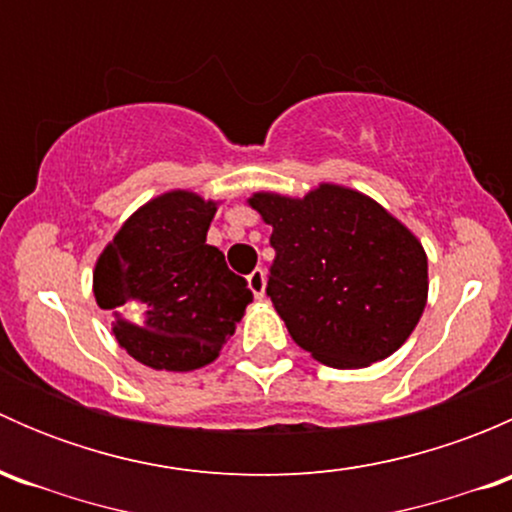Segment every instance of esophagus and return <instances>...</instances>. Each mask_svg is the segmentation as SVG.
<instances>
[{
	"instance_id": "34e87169",
	"label": "esophagus",
	"mask_w": 512,
	"mask_h": 512,
	"mask_svg": "<svg viewBox=\"0 0 512 512\" xmlns=\"http://www.w3.org/2000/svg\"><path fill=\"white\" fill-rule=\"evenodd\" d=\"M247 285H250L252 294H255L257 299L265 294V272H262V267H257V270H252L250 275H247Z\"/></svg>"
}]
</instances>
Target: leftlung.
I'll return each instance as SVG.
<instances>
[{
	"mask_svg": "<svg viewBox=\"0 0 512 512\" xmlns=\"http://www.w3.org/2000/svg\"><path fill=\"white\" fill-rule=\"evenodd\" d=\"M250 205L272 225L267 297L304 352L361 369L409 339L426 307V252L379 203L319 185L302 200L257 193Z\"/></svg>",
	"mask_w": 512,
	"mask_h": 512,
	"instance_id": "8db88e82",
	"label": "left lung"
}]
</instances>
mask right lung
<instances>
[{
  "mask_svg": "<svg viewBox=\"0 0 512 512\" xmlns=\"http://www.w3.org/2000/svg\"><path fill=\"white\" fill-rule=\"evenodd\" d=\"M215 203L173 190L126 220L98 257L94 294L118 344L153 369L190 371L218 356L252 292L208 245Z\"/></svg>",
  "mask_w": 512,
  "mask_h": 512,
  "instance_id": "1",
  "label": "right lung"
}]
</instances>
